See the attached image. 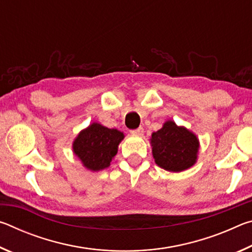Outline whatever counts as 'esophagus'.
I'll return each instance as SVG.
<instances>
[{
    "mask_svg": "<svg viewBox=\"0 0 252 252\" xmlns=\"http://www.w3.org/2000/svg\"><path fill=\"white\" fill-rule=\"evenodd\" d=\"M143 132H144V130H143V127H138V129H135V130H132L131 131V133H133V134H136V135H142L143 134Z\"/></svg>",
    "mask_w": 252,
    "mask_h": 252,
    "instance_id": "esophagus-1",
    "label": "esophagus"
}]
</instances>
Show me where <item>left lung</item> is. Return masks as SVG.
I'll return each mask as SVG.
<instances>
[{
  "mask_svg": "<svg viewBox=\"0 0 252 252\" xmlns=\"http://www.w3.org/2000/svg\"><path fill=\"white\" fill-rule=\"evenodd\" d=\"M150 143L155 162L169 172H182L197 163L198 136L172 120L165 121L160 130L153 132Z\"/></svg>",
  "mask_w": 252,
  "mask_h": 252,
  "instance_id": "1",
  "label": "left lung"
}]
</instances>
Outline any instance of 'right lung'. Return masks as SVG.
<instances>
[{
    "label": "right lung",
    "instance_id": "obj_1",
    "mask_svg": "<svg viewBox=\"0 0 252 252\" xmlns=\"http://www.w3.org/2000/svg\"><path fill=\"white\" fill-rule=\"evenodd\" d=\"M123 139V132L93 122L75 136L72 150L85 169L97 172L110 167Z\"/></svg>",
    "mask_w": 252,
    "mask_h": 252
}]
</instances>
